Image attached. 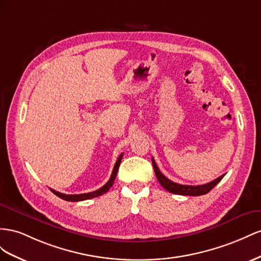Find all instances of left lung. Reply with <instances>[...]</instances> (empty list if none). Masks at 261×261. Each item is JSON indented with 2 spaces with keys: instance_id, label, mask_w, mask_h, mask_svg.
Masks as SVG:
<instances>
[{
  "instance_id": "left-lung-1",
  "label": "left lung",
  "mask_w": 261,
  "mask_h": 261,
  "mask_svg": "<svg viewBox=\"0 0 261 261\" xmlns=\"http://www.w3.org/2000/svg\"><path fill=\"white\" fill-rule=\"evenodd\" d=\"M152 164H153V167H154L155 175H156V177H158V180L160 181V184L167 191L175 193V195H181V196H202V195H205V193H207L210 190H212L215 187V186H217L222 180V178L225 176V174L222 175L219 178H217V179H214L213 181L204 184V185H199V186L179 185V184L169 180L168 178H166L161 173V170L159 169L158 165H156L154 159H152Z\"/></svg>"
}]
</instances>
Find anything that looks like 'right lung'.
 Wrapping results in <instances>:
<instances>
[{"label":"right lung","instance_id":"right-lung-1","mask_svg":"<svg viewBox=\"0 0 261 261\" xmlns=\"http://www.w3.org/2000/svg\"><path fill=\"white\" fill-rule=\"evenodd\" d=\"M122 156L123 154L119 155V158L115 164V167L113 169V173H111V176H110V179L106 182V185H103L101 188H99L98 190H95V191H92V192H87V193H81V195H65V193H61L59 191H56L54 189H50L52 192L55 193L56 196H58L59 198H61L65 201H72V202H76V201H83V200H87V199H92V198H95V197H99L101 195H103V193H106L111 186H113L114 184V180L116 179V176H117V173H118V169H119V166H120V162L122 160Z\"/></svg>","mask_w":261,"mask_h":261}]
</instances>
